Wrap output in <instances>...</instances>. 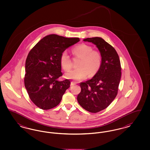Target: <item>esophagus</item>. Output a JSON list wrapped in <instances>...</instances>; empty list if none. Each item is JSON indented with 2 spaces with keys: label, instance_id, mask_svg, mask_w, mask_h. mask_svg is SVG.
<instances>
[{
  "label": "esophagus",
  "instance_id": "1",
  "mask_svg": "<svg viewBox=\"0 0 150 150\" xmlns=\"http://www.w3.org/2000/svg\"><path fill=\"white\" fill-rule=\"evenodd\" d=\"M76 84V83H74V82H73V81H71V84H70V86H74V85H75Z\"/></svg>",
  "mask_w": 150,
  "mask_h": 150
}]
</instances>
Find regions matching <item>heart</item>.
<instances>
[{
	"mask_svg": "<svg viewBox=\"0 0 150 150\" xmlns=\"http://www.w3.org/2000/svg\"><path fill=\"white\" fill-rule=\"evenodd\" d=\"M75 57L80 58L78 63V69L67 72L65 76L75 80H82L88 75L94 76L100 70L102 64V55L99 51L93 50V48L86 44H81L72 50ZM60 64L64 71H69L72 66L71 58L66 51H64L60 56Z\"/></svg>",
	"mask_w": 150,
	"mask_h": 150,
	"instance_id": "1",
	"label": "heart"
}]
</instances>
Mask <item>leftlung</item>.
I'll return each mask as SVG.
<instances>
[{
  "label": "left lung",
  "instance_id": "8db88e82",
  "mask_svg": "<svg viewBox=\"0 0 150 150\" xmlns=\"http://www.w3.org/2000/svg\"><path fill=\"white\" fill-rule=\"evenodd\" d=\"M84 42L96 45L102 55V64L91 80L80 83L79 105L86 110L96 113L107 108L117 96L121 75L120 61L114 48L102 38H86Z\"/></svg>",
  "mask_w": 150,
  "mask_h": 150
}]
</instances>
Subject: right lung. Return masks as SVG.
Here are the masks:
<instances>
[{"mask_svg": "<svg viewBox=\"0 0 150 150\" xmlns=\"http://www.w3.org/2000/svg\"><path fill=\"white\" fill-rule=\"evenodd\" d=\"M80 41L51 34L44 37L31 49L25 63L24 83L29 97L36 106L50 110L62 100L70 81H58L62 75L60 56L67 48Z\"/></svg>", "mask_w": 150, "mask_h": 150, "instance_id": "right-lung-1", "label": "right lung"}]
</instances>
